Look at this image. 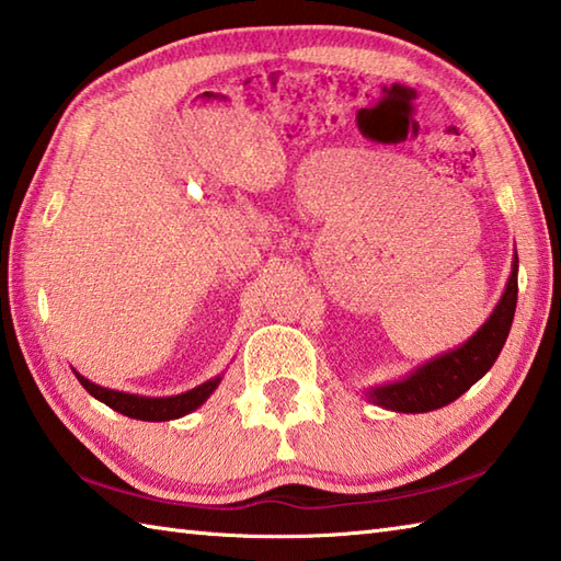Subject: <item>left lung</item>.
Masks as SVG:
<instances>
[{
    "mask_svg": "<svg viewBox=\"0 0 561 561\" xmlns=\"http://www.w3.org/2000/svg\"><path fill=\"white\" fill-rule=\"evenodd\" d=\"M515 301H518V257L513 262L503 299L477 335H471L462 347L453 350V353L427 362L403 381L375 389L369 393V401L399 413H425L443 409V405L462 397L469 387H474L486 375L506 345Z\"/></svg>",
    "mask_w": 561,
    "mask_h": 561,
    "instance_id": "obj_1",
    "label": "left lung"
}]
</instances>
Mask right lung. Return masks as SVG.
<instances>
[{
  "label": "right lung",
  "instance_id": "obj_1",
  "mask_svg": "<svg viewBox=\"0 0 561 561\" xmlns=\"http://www.w3.org/2000/svg\"><path fill=\"white\" fill-rule=\"evenodd\" d=\"M77 379H80L82 387L90 391L94 399L106 403L108 409H114L118 413L128 415V419H138V421H172V419H180L184 413H192L194 409H199V405L208 399V393H211L218 387V381H221V377H216L211 381L202 383V387L180 393V397L146 399V397H134V393L96 387V383L87 381L80 375H77Z\"/></svg>",
  "mask_w": 561,
  "mask_h": 561
}]
</instances>
